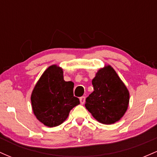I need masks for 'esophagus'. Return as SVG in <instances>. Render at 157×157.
Masks as SVG:
<instances>
[{
	"label": "esophagus",
	"mask_w": 157,
	"mask_h": 157,
	"mask_svg": "<svg viewBox=\"0 0 157 157\" xmlns=\"http://www.w3.org/2000/svg\"><path fill=\"white\" fill-rule=\"evenodd\" d=\"M80 103L82 104H82H84L85 101H86V97H85L84 96L80 97Z\"/></svg>",
	"instance_id": "obj_1"
}]
</instances>
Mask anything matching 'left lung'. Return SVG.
Instances as JSON below:
<instances>
[{"label":"left lung","mask_w":157,"mask_h":157,"mask_svg":"<svg viewBox=\"0 0 157 157\" xmlns=\"http://www.w3.org/2000/svg\"><path fill=\"white\" fill-rule=\"evenodd\" d=\"M94 91L86 100L88 111L97 121L112 124L122 117L128 109L129 92L110 66L101 68L92 80Z\"/></svg>","instance_id":"obj_1"}]
</instances>
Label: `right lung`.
Here are the masks:
<instances>
[{"label": "right lung", "instance_id": "obj_1", "mask_svg": "<svg viewBox=\"0 0 157 157\" xmlns=\"http://www.w3.org/2000/svg\"><path fill=\"white\" fill-rule=\"evenodd\" d=\"M74 83L63 80V71L55 65L43 74L32 91L31 101L34 113L48 127L60 125L70 111L80 104L74 96Z\"/></svg>", "mask_w": 157, "mask_h": 157}]
</instances>
